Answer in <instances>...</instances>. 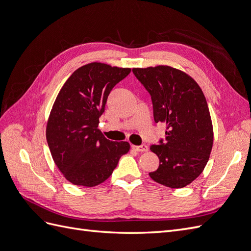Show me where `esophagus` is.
<instances>
[{"label": "esophagus", "instance_id": "34e87169", "mask_svg": "<svg viewBox=\"0 0 251 251\" xmlns=\"http://www.w3.org/2000/svg\"><path fill=\"white\" fill-rule=\"evenodd\" d=\"M132 149L137 151H140V153H143V151H148L149 148L148 146H146V144H142V146H132Z\"/></svg>", "mask_w": 251, "mask_h": 251}]
</instances>
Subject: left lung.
<instances>
[{
	"mask_svg": "<svg viewBox=\"0 0 251 251\" xmlns=\"http://www.w3.org/2000/svg\"><path fill=\"white\" fill-rule=\"evenodd\" d=\"M133 73L151 94L155 123L166 125L164 141L150 148L159 158L150 177L172 188L191 184L203 172L214 142L206 98L195 79L176 68H134Z\"/></svg>",
	"mask_w": 251,
	"mask_h": 251,
	"instance_id": "left-lung-1",
	"label": "left lung"
}]
</instances>
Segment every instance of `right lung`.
<instances>
[{"mask_svg": "<svg viewBox=\"0 0 251 251\" xmlns=\"http://www.w3.org/2000/svg\"><path fill=\"white\" fill-rule=\"evenodd\" d=\"M130 72V68L91 63L75 70L60 89L46 138L54 163L72 184L102 183L130 151V143L111 141L97 128L112 89Z\"/></svg>", "mask_w": 251, "mask_h": 251, "instance_id": "1", "label": "right lung"}]
</instances>
